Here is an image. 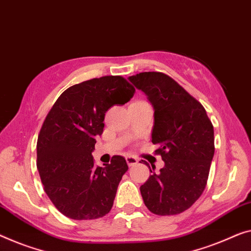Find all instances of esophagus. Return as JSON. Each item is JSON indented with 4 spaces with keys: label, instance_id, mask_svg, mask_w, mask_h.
<instances>
[{
    "label": "esophagus",
    "instance_id": "1",
    "mask_svg": "<svg viewBox=\"0 0 251 251\" xmlns=\"http://www.w3.org/2000/svg\"><path fill=\"white\" fill-rule=\"evenodd\" d=\"M126 161H127V164H128L129 167H132V166H135V164H137L138 159L135 158V156L128 155V156H126Z\"/></svg>",
    "mask_w": 251,
    "mask_h": 251
}]
</instances>
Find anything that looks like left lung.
<instances>
[{
	"label": "left lung",
	"instance_id": "left-lung-1",
	"mask_svg": "<svg viewBox=\"0 0 251 251\" xmlns=\"http://www.w3.org/2000/svg\"><path fill=\"white\" fill-rule=\"evenodd\" d=\"M129 81L148 96L154 108L152 143L164 167L141 186L145 206L156 215L188 209L203 194L214 155V129L205 108L162 72H142Z\"/></svg>",
	"mask_w": 251,
	"mask_h": 251
}]
</instances>
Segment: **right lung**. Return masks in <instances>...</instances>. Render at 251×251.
Listing matches in <instances>:
<instances>
[{
  "mask_svg": "<svg viewBox=\"0 0 251 251\" xmlns=\"http://www.w3.org/2000/svg\"><path fill=\"white\" fill-rule=\"evenodd\" d=\"M135 88L119 75L91 78L66 89L45 118L37 141V169L44 190L62 214L95 220L110 212L126 160L95 167L96 137L103 132L106 111L129 101Z\"/></svg>",
  "mask_w": 251,
  "mask_h": 251,
  "instance_id": "obj_1",
  "label": "right lung"
}]
</instances>
